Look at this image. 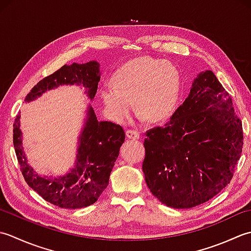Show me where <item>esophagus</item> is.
Here are the masks:
<instances>
[{
  "mask_svg": "<svg viewBox=\"0 0 251 251\" xmlns=\"http://www.w3.org/2000/svg\"><path fill=\"white\" fill-rule=\"evenodd\" d=\"M126 137H129V139H132V140H139L141 137L140 132L136 130H126Z\"/></svg>",
  "mask_w": 251,
  "mask_h": 251,
  "instance_id": "1",
  "label": "esophagus"
}]
</instances>
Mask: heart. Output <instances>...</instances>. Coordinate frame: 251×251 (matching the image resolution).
Here are the masks:
<instances>
[{
	"label": "heart",
	"instance_id": "heart-1",
	"mask_svg": "<svg viewBox=\"0 0 251 251\" xmlns=\"http://www.w3.org/2000/svg\"><path fill=\"white\" fill-rule=\"evenodd\" d=\"M180 86V73L172 63L141 57L127 61L115 71L111 85L104 86L101 97L117 121L129 117L135 101L137 114L151 122H159L173 114Z\"/></svg>",
	"mask_w": 251,
	"mask_h": 251
}]
</instances>
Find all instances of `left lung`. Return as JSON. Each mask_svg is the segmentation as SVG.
<instances>
[{
    "label": "left lung",
    "mask_w": 251,
    "mask_h": 251,
    "mask_svg": "<svg viewBox=\"0 0 251 251\" xmlns=\"http://www.w3.org/2000/svg\"><path fill=\"white\" fill-rule=\"evenodd\" d=\"M143 172L151 194L169 207L208 201L231 182L244 146L242 120L211 70L163 126L146 131Z\"/></svg>",
    "instance_id": "obj_1"
}]
</instances>
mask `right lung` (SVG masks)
<instances>
[{
    "label": "right lung",
    "mask_w": 251,
    "mask_h": 251,
    "mask_svg": "<svg viewBox=\"0 0 251 251\" xmlns=\"http://www.w3.org/2000/svg\"><path fill=\"white\" fill-rule=\"evenodd\" d=\"M99 66L96 61L64 65L39 81L25 96V101L37 99L45 91L58 85L75 83L84 86L90 99H94L100 79ZM19 119L20 114L14 121L13 142L20 171L28 185L45 201L60 208L79 209L93 204L108 185L110 172L126 139L122 126L99 121L90 107L89 118L80 136L75 167L66 176L50 180L35 175L28 166L23 151Z\"/></svg>",
    "instance_id": "obj_1"
}]
</instances>
